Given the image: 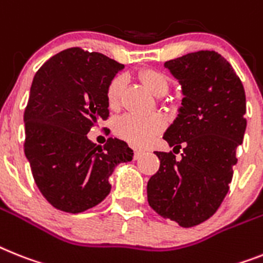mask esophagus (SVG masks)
I'll return each mask as SVG.
<instances>
[{"label": "esophagus", "mask_w": 263, "mask_h": 263, "mask_svg": "<svg viewBox=\"0 0 263 263\" xmlns=\"http://www.w3.org/2000/svg\"><path fill=\"white\" fill-rule=\"evenodd\" d=\"M142 155H144V152L142 151H136L134 152V158H136V160H138V158H140Z\"/></svg>", "instance_id": "1"}]
</instances>
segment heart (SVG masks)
<instances>
[{
	"instance_id": "b5f03b06",
	"label": "heart",
	"mask_w": 263,
	"mask_h": 263,
	"mask_svg": "<svg viewBox=\"0 0 263 263\" xmlns=\"http://www.w3.org/2000/svg\"><path fill=\"white\" fill-rule=\"evenodd\" d=\"M140 79L145 87L156 97H161L168 91V78L157 69L147 68L141 71ZM123 83L125 80L122 77L112 78L108 82L107 88H106V101L110 108H117L119 106ZM162 126H164V121L160 116L137 117L127 114V116L121 117L116 122V133L132 145L144 146L151 142L152 138L158 132H161Z\"/></svg>"
}]
</instances>
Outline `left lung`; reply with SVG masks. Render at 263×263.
Here are the masks:
<instances>
[{"label":"left lung","instance_id":"left-lung-1","mask_svg":"<svg viewBox=\"0 0 263 263\" xmlns=\"http://www.w3.org/2000/svg\"><path fill=\"white\" fill-rule=\"evenodd\" d=\"M164 67L184 97L164 140L183 155L176 160L172 152H156L160 169L147 181V201L164 218L194 227L211 218L229 192L246 130V95L218 52H192Z\"/></svg>","mask_w":263,"mask_h":263}]
</instances>
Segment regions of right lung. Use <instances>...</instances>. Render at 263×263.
<instances>
[{"label": "right lung", "instance_id": "obj_1", "mask_svg": "<svg viewBox=\"0 0 263 263\" xmlns=\"http://www.w3.org/2000/svg\"><path fill=\"white\" fill-rule=\"evenodd\" d=\"M123 64L98 52L69 48L40 67L24 112L25 144L34 183L60 211L79 214L106 199L110 176L133 151L118 138L103 147L87 138L107 119L106 88Z\"/></svg>", "mask_w": 263, "mask_h": 263}]
</instances>
